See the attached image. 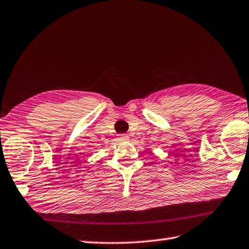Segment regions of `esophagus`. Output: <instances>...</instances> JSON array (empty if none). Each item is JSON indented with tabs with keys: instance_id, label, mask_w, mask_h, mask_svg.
<instances>
[{
	"instance_id": "34e87169",
	"label": "esophagus",
	"mask_w": 249,
	"mask_h": 249,
	"mask_svg": "<svg viewBox=\"0 0 249 249\" xmlns=\"http://www.w3.org/2000/svg\"><path fill=\"white\" fill-rule=\"evenodd\" d=\"M128 136H126V135H120L119 136V140H121V141H124V140H128Z\"/></svg>"
}]
</instances>
